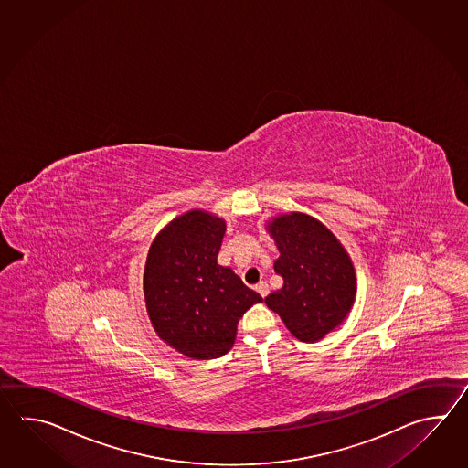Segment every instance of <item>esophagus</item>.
I'll return each mask as SVG.
<instances>
[{
	"mask_svg": "<svg viewBox=\"0 0 468 468\" xmlns=\"http://www.w3.org/2000/svg\"><path fill=\"white\" fill-rule=\"evenodd\" d=\"M256 291H258L259 294H261L262 298H266V296L269 294L268 282H264V281H262V282L256 284Z\"/></svg>",
	"mask_w": 468,
	"mask_h": 468,
	"instance_id": "obj_1",
	"label": "esophagus"
}]
</instances>
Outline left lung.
I'll return each mask as SVG.
<instances>
[{"mask_svg": "<svg viewBox=\"0 0 468 468\" xmlns=\"http://www.w3.org/2000/svg\"><path fill=\"white\" fill-rule=\"evenodd\" d=\"M278 244L274 271L284 284L264 299L301 341H318L346 318L356 294L351 259L333 232L292 212L268 226Z\"/></svg>", "mask_w": 468, "mask_h": 468, "instance_id": "left-lung-1", "label": "left lung"}]
</instances>
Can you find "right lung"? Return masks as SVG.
Here are the masks:
<instances>
[{"label": "right lung", "mask_w": 468, "mask_h": 468, "mask_svg": "<svg viewBox=\"0 0 468 468\" xmlns=\"http://www.w3.org/2000/svg\"><path fill=\"white\" fill-rule=\"evenodd\" d=\"M226 222L204 210L172 220L150 246L144 292L160 339L194 359L226 355L239 319L262 298L218 264Z\"/></svg>", "instance_id": "1"}]
</instances>
